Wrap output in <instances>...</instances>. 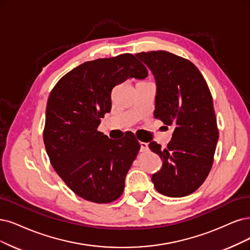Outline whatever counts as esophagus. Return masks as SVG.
<instances>
[{
	"instance_id": "1",
	"label": "esophagus",
	"mask_w": 250,
	"mask_h": 250,
	"mask_svg": "<svg viewBox=\"0 0 250 250\" xmlns=\"http://www.w3.org/2000/svg\"><path fill=\"white\" fill-rule=\"evenodd\" d=\"M140 148H141V151H145L147 150V148H148V144H147L146 142H140Z\"/></svg>"
}]
</instances>
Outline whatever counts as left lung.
<instances>
[{"label":"left lung","mask_w":250,"mask_h":250,"mask_svg":"<svg viewBox=\"0 0 250 250\" xmlns=\"http://www.w3.org/2000/svg\"><path fill=\"white\" fill-rule=\"evenodd\" d=\"M136 57L155 79V118L174 126L165 149L154 141L149 143L163 161L151 180L162 195L188 196L207 178L218 141L211 92L198 68L186 59L164 50L140 52Z\"/></svg>","instance_id":"obj_1"}]
</instances>
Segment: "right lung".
I'll return each instance as SVG.
<instances>
[{
  "mask_svg": "<svg viewBox=\"0 0 250 250\" xmlns=\"http://www.w3.org/2000/svg\"><path fill=\"white\" fill-rule=\"evenodd\" d=\"M147 75L142 62L124 53L81 63L51 90L43 132L46 152L59 176L82 199L105 204L123 195L140 144L134 135L116 142L97 128L110 112L113 87Z\"/></svg>",
  "mask_w": 250,
  "mask_h": 250,
  "instance_id": "1",
  "label": "right lung"
}]
</instances>
